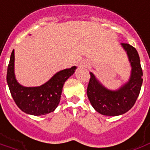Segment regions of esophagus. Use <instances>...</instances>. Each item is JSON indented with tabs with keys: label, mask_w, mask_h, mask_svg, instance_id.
<instances>
[{
	"label": "esophagus",
	"mask_w": 150,
	"mask_h": 150,
	"mask_svg": "<svg viewBox=\"0 0 150 150\" xmlns=\"http://www.w3.org/2000/svg\"><path fill=\"white\" fill-rule=\"evenodd\" d=\"M81 66H82V67H87V66H88V64H82Z\"/></svg>",
	"instance_id": "obj_1"
}]
</instances>
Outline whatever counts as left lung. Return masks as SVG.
<instances>
[{
	"instance_id": "left-lung-1",
	"label": "left lung",
	"mask_w": 150,
	"mask_h": 150,
	"mask_svg": "<svg viewBox=\"0 0 150 150\" xmlns=\"http://www.w3.org/2000/svg\"><path fill=\"white\" fill-rule=\"evenodd\" d=\"M121 46L127 53L132 67L130 77L124 86L117 90H110L100 84L94 74L89 73L87 96L92 106L102 115L118 116L128 112L135 104L141 91L143 73L138 52L129 44L121 43Z\"/></svg>"
}]
</instances>
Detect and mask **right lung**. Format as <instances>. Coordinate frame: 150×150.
Instances as JSON below:
<instances>
[{"label":"right lung","instance_id":"obj_1","mask_svg":"<svg viewBox=\"0 0 150 150\" xmlns=\"http://www.w3.org/2000/svg\"><path fill=\"white\" fill-rule=\"evenodd\" d=\"M14 50L11 53L7 69V83L11 95L21 110L34 116L53 112L58 105L65 81L76 70V66L54 74L46 83L37 87H25L17 82L14 74Z\"/></svg>","mask_w":150,"mask_h":150}]
</instances>
